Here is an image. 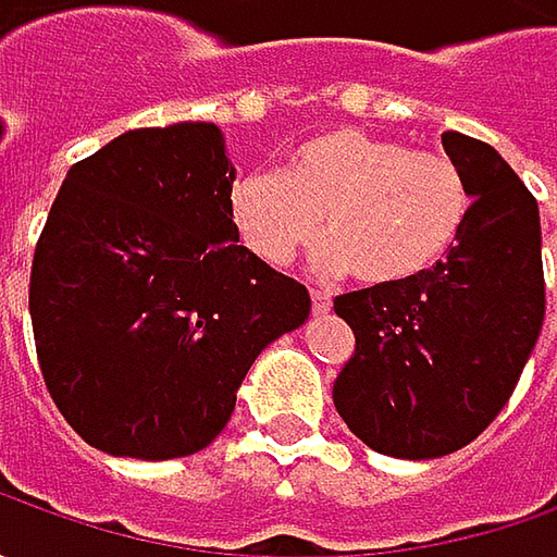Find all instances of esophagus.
Returning a JSON list of instances; mask_svg holds the SVG:
<instances>
[{
    "label": "esophagus",
    "instance_id": "obj_1",
    "mask_svg": "<svg viewBox=\"0 0 557 557\" xmlns=\"http://www.w3.org/2000/svg\"><path fill=\"white\" fill-rule=\"evenodd\" d=\"M310 297H312V310H315V312H329V310H332V294H329V290L312 288Z\"/></svg>",
    "mask_w": 557,
    "mask_h": 557
}]
</instances>
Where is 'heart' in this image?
<instances>
[{
  "mask_svg": "<svg viewBox=\"0 0 557 557\" xmlns=\"http://www.w3.org/2000/svg\"><path fill=\"white\" fill-rule=\"evenodd\" d=\"M471 188L453 158L354 126L300 139L282 170H247L228 185V216L267 263H288L325 225V272L369 288L416 282L456 247Z\"/></svg>",
  "mask_w": 557,
  "mask_h": 557,
  "instance_id": "b5f03b06",
  "label": "heart"
}]
</instances>
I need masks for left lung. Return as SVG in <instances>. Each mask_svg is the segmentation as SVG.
<instances>
[{"instance_id": "8db88e82", "label": "left lung", "mask_w": 557, "mask_h": 557, "mask_svg": "<svg viewBox=\"0 0 557 557\" xmlns=\"http://www.w3.org/2000/svg\"><path fill=\"white\" fill-rule=\"evenodd\" d=\"M443 148L474 198L456 247L416 282L334 300L356 337L334 409L394 459H440L481 437L546 315L536 198L486 141L443 133Z\"/></svg>"}]
</instances>
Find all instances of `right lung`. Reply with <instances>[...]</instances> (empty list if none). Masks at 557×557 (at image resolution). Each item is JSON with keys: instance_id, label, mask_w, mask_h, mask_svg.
Instances as JSON below:
<instances>
[{"instance_id": "1", "label": "right lung", "mask_w": 557, "mask_h": 557, "mask_svg": "<svg viewBox=\"0 0 557 557\" xmlns=\"http://www.w3.org/2000/svg\"><path fill=\"white\" fill-rule=\"evenodd\" d=\"M220 126L129 129L67 170L33 250L30 319L58 412L89 446L180 459L310 290L238 245Z\"/></svg>"}]
</instances>
